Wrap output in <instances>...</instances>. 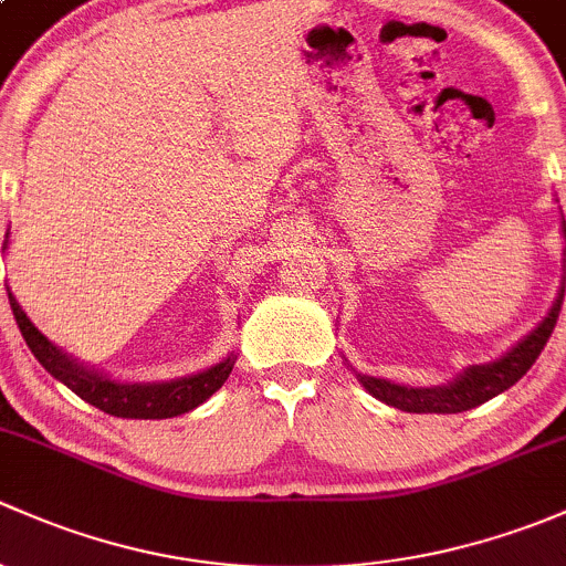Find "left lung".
<instances>
[{
	"mask_svg": "<svg viewBox=\"0 0 566 566\" xmlns=\"http://www.w3.org/2000/svg\"><path fill=\"white\" fill-rule=\"evenodd\" d=\"M562 231L566 240V220H562ZM564 289H566V248H564V283L558 291V300L553 302L551 313L528 332L523 340H517L504 357L496 363L488 365H471L460 373L458 378H452L444 387H403V384L387 381V378H373L357 373L359 384L378 398L381 403L395 406L400 411L409 413H458L469 411L482 406L485 400L496 398V395L510 389L512 384L521 381L526 376V370L537 363V357L543 354L547 337H551L553 326L558 322V311H562L564 302Z\"/></svg>",
	"mask_w": 566,
	"mask_h": 566,
	"instance_id": "left-lung-1",
	"label": "left lung"
}]
</instances>
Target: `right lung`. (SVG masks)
I'll use <instances>...</instances> for the list:
<instances>
[{"label": "right lung", "mask_w": 566, "mask_h": 566, "mask_svg": "<svg viewBox=\"0 0 566 566\" xmlns=\"http://www.w3.org/2000/svg\"><path fill=\"white\" fill-rule=\"evenodd\" d=\"M10 307H13L15 324H19L23 340L32 348L38 363L43 365L56 381L65 384L73 389L81 400L92 403L95 409L111 413V417H125V419H168L179 417L185 411H193L203 400L212 398L229 378L231 368H234L237 357H226L223 363L212 365V368L193 373V376L174 378V381L163 384H125L114 381V378L103 376L95 368H84L67 357L60 346L49 340L43 332L29 322L27 313L15 302L13 291H8Z\"/></svg>", "instance_id": "right-lung-1"}]
</instances>
